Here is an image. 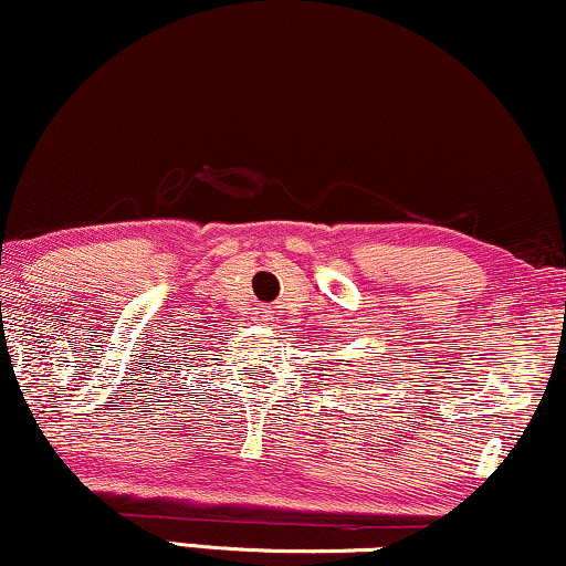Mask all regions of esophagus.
I'll use <instances>...</instances> for the list:
<instances>
[{"instance_id": "1", "label": "esophagus", "mask_w": 566, "mask_h": 566, "mask_svg": "<svg viewBox=\"0 0 566 566\" xmlns=\"http://www.w3.org/2000/svg\"><path fill=\"white\" fill-rule=\"evenodd\" d=\"M261 313H263V316H271V311H269V307H261Z\"/></svg>"}]
</instances>
